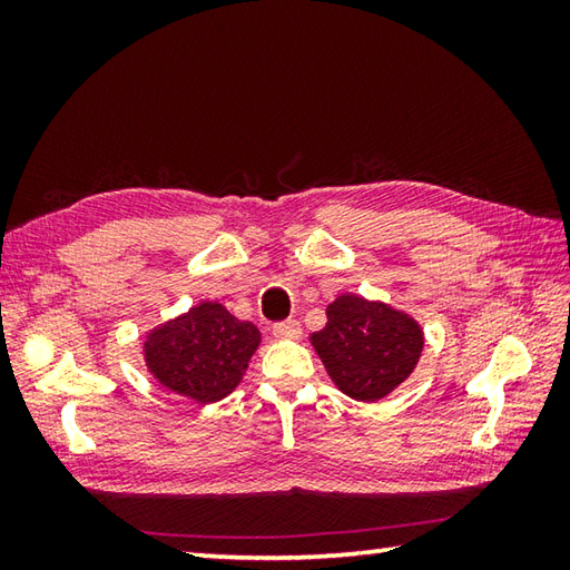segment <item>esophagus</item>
<instances>
[{
  "label": "esophagus",
  "mask_w": 570,
  "mask_h": 570,
  "mask_svg": "<svg viewBox=\"0 0 570 570\" xmlns=\"http://www.w3.org/2000/svg\"><path fill=\"white\" fill-rule=\"evenodd\" d=\"M274 337H298L301 335V325L298 321H282L272 325Z\"/></svg>",
  "instance_id": "obj_1"
}]
</instances>
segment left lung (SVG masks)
<instances>
[{"label": "left lung", "mask_w": 570, "mask_h": 570, "mask_svg": "<svg viewBox=\"0 0 570 570\" xmlns=\"http://www.w3.org/2000/svg\"><path fill=\"white\" fill-rule=\"evenodd\" d=\"M328 323L311 335L337 390L374 402L396 390L416 367L423 333L414 318L380 301L343 294L325 311Z\"/></svg>", "instance_id": "obj_1"}]
</instances>
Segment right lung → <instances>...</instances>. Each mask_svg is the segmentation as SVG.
<instances>
[{"instance_id": "obj_1", "label": "right lung", "mask_w": 570, "mask_h": 570, "mask_svg": "<svg viewBox=\"0 0 570 570\" xmlns=\"http://www.w3.org/2000/svg\"><path fill=\"white\" fill-rule=\"evenodd\" d=\"M257 345L259 331L249 321H237L225 306L203 301L186 316L151 331L144 355L168 390L210 404L239 384Z\"/></svg>"}]
</instances>
